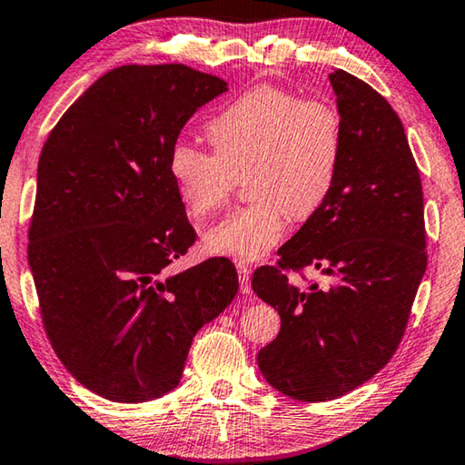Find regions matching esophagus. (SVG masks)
<instances>
[{"label":"esophagus","instance_id":"1","mask_svg":"<svg viewBox=\"0 0 465 465\" xmlns=\"http://www.w3.org/2000/svg\"><path fill=\"white\" fill-rule=\"evenodd\" d=\"M235 269H238V277H240V291L243 295H250L252 289H250V269L243 262L235 264Z\"/></svg>","mask_w":465,"mask_h":465}]
</instances>
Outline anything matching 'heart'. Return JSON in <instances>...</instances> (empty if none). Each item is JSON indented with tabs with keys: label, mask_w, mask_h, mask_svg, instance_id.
Instances as JSON below:
<instances>
[{
	"label": "heart",
	"mask_w": 465,
	"mask_h": 465,
	"mask_svg": "<svg viewBox=\"0 0 465 465\" xmlns=\"http://www.w3.org/2000/svg\"><path fill=\"white\" fill-rule=\"evenodd\" d=\"M213 152L172 145L168 172L196 219L222 211L246 174L252 201L204 233L211 254L261 261L281 242L287 215L310 219L332 194L344 157V121L326 100L258 85L207 123Z\"/></svg>",
	"instance_id": "1"
}]
</instances>
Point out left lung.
<instances>
[{"mask_svg": "<svg viewBox=\"0 0 465 465\" xmlns=\"http://www.w3.org/2000/svg\"><path fill=\"white\" fill-rule=\"evenodd\" d=\"M344 121V157L328 201L261 266L252 289L281 316L258 352L274 390L303 402L341 398L380 371L406 332L427 271L422 184L402 121L359 77L330 74ZM308 265L328 286L290 285Z\"/></svg>", "mask_w": 465, "mask_h": 465, "instance_id": "obj_1", "label": "left lung"}]
</instances>
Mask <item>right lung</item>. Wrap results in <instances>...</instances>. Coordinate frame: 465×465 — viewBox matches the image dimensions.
<instances>
[{
  "mask_svg": "<svg viewBox=\"0 0 465 465\" xmlns=\"http://www.w3.org/2000/svg\"><path fill=\"white\" fill-rule=\"evenodd\" d=\"M225 90L183 63L121 65L45 141L28 227L38 308L54 355L102 398L149 402L174 390L194 334L238 293L230 258L170 272L196 240L170 149Z\"/></svg>",
  "mask_w": 465,
  "mask_h": 465,
  "instance_id": "obj_1",
  "label": "right lung"
}]
</instances>
